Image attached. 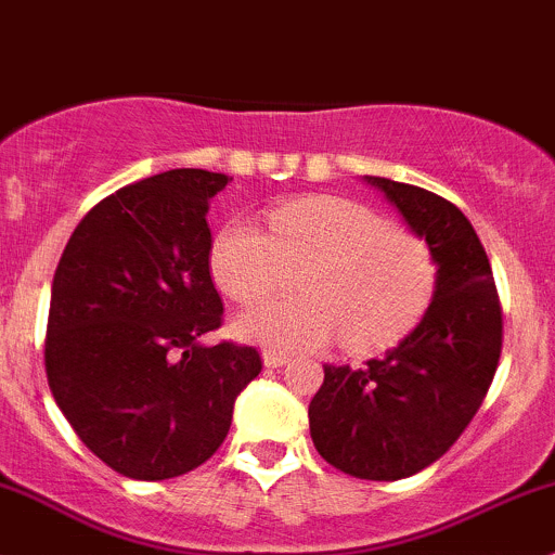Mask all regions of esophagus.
<instances>
[{
    "label": "esophagus",
    "mask_w": 555,
    "mask_h": 555,
    "mask_svg": "<svg viewBox=\"0 0 555 555\" xmlns=\"http://www.w3.org/2000/svg\"><path fill=\"white\" fill-rule=\"evenodd\" d=\"M287 362H289L287 354H279V351H271V349L262 351V365L266 367H282L287 365Z\"/></svg>",
    "instance_id": "34e87169"
}]
</instances>
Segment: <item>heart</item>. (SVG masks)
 <instances>
[{
  "instance_id": "heart-1",
  "label": "heart",
  "mask_w": 555,
  "mask_h": 555,
  "mask_svg": "<svg viewBox=\"0 0 555 555\" xmlns=\"http://www.w3.org/2000/svg\"><path fill=\"white\" fill-rule=\"evenodd\" d=\"M211 276L236 304L279 293L300 271L304 295L242 313L236 330L273 351H309L340 333L351 349L391 340L429 306L427 246L386 217L338 195L295 198L266 211V231L231 220L211 242Z\"/></svg>"
}]
</instances>
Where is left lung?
Returning a JSON list of instances; mask_svg holds the SVG:
<instances>
[{
  "label": "left lung",
  "mask_w": 555,
  "mask_h": 555,
  "mask_svg": "<svg viewBox=\"0 0 555 555\" xmlns=\"http://www.w3.org/2000/svg\"><path fill=\"white\" fill-rule=\"evenodd\" d=\"M365 182L427 242L435 295L395 349L362 367L324 365L309 427L340 473L400 480L438 462L478 413L500 362L502 309L483 244L451 201L386 177Z\"/></svg>",
  "instance_id": "left-lung-1"
}]
</instances>
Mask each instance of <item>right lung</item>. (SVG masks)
Wrapping results in <instances>:
<instances>
[{
    "instance_id": "obj_1",
    "label": "right lung",
    "mask_w": 555,
    "mask_h": 555,
    "mask_svg": "<svg viewBox=\"0 0 555 555\" xmlns=\"http://www.w3.org/2000/svg\"><path fill=\"white\" fill-rule=\"evenodd\" d=\"M225 173L171 169L106 195L72 233L50 289L44 371L77 438L115 473L166 480L225 440L257 349L222 324L209 201Z\"/></svg>"
}]
</instances>
